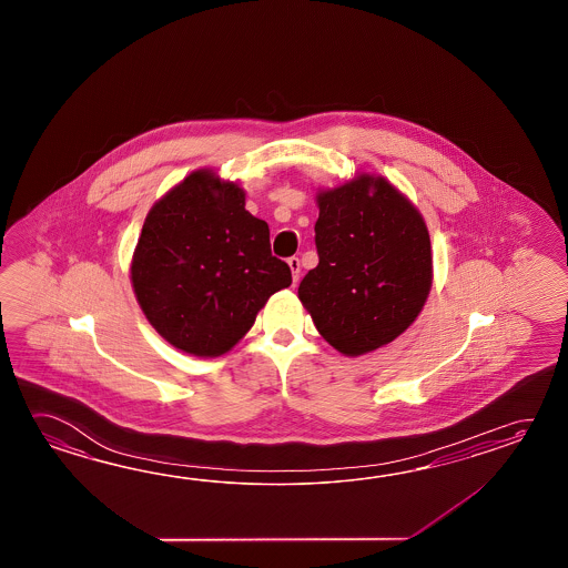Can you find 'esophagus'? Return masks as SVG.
<instances>
[{
    "label": "esophagus",
    "instance_id": "obj_1",
    "mask_svg": "<svg viewBox=\"0 0 568 568\" xmlns=\"http://www.w3.org/2000/svg\"><path fill=\"white\" fill-rule=\"evenodd\" d=\"M288 266L292 270V280L298 282L301 280V260L296 255H292V257H288Z\"/></svg>",
    "mask_w": 568,
    "mask_h": 568
}]
</instances>
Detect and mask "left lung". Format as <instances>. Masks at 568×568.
Returning a JSON list of instances; mask_svg holds the SVG:
<instances>
[{
	"label": "left lung",
	"mask_w": 568,
	"mask_h": 568,
	"mask_svg": "<svg viewBox=\"0 0 568 568\" xmlns=\"http://www.w3.org/2000/svg\"><path fill=\"white\" fill-rule=\"evenodd\" d=\"M318 266L298 286L314 326L343 355L392 343L423 311L433 284L423 215L386 179L362 174L316 196Z\"/></svg>",
	"instance_id": "left-lung-1"
}]
</instances>
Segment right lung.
<instances>
[{
    "label": "right lung",
    "instance_id": "obj_1",
    "mask_svg": "<svg viewBox=\"0 0 568 568\" xmlns=\"http://www.w3.org/2000/svg\"><path fill=\"white\" fill-rule=\"evenodd\" d=\"M132 284L170 345L217 357L252 328L274 292L288 288L292 274L272 255L266 221L245 211L242 189L196 170L150 209Z\"/></svg>",
    "mask_w": 568,
    "mask_h": 568
}]
</instances>
